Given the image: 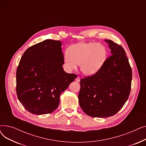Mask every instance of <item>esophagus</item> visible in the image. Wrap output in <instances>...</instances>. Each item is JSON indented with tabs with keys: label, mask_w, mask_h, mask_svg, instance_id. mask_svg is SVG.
I'll list each match as a JSON object with an SVG mask.
<instances>
[{
	"label": "esophagus",
	"mask_w": 146,
	"mask_h": 146,
	"mask_svg": "<svg viewBox=\"0 0 146 146\" xmlns=\"http://www.w3.org/2000/svg\"><path fill=\"white\" fill-rule=\"evenodd\" d=\"M75 80H76V81L77 82H79L80 80V78L79 77H78V78H76V79Z\"/></svg>",
	"instance_id": "esophagus-1"
}]
</instances>
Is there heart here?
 Returning <instances> with one entry per match:
<instances>
[{
    "label": "heart",
    "instance_id": "heart-1",
    "mask_svg": "<svg viewBox=\"0 0 146 146\" xmlns=\"http://www.w3.org/2000/svg\"><path fill=\"white\" fill-rule=\"evenodd\" d=\"M104 46L94 42H79L72 45L64 55V64L69 70H75L78 64L83 74H95L106 59Z\"/></svg>",
    "mask_w": 146,
    "mask_h": 146
}]
</instances>
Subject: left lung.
<instances>
[{
  "mask_svg": "<svg viewBox=\"0 0 146 146\" xmlns=\"http://www.w3.org/2000/svg\"><path fill=\"white\" fill-rule=\"evenodd\" d=\"M105 41L111 56L95 74L80 82L79 105L92 117L114 115L124 106L131 90L132 70L124 48L111 40Z\"/></svg>",
  "mask_w": 146,
  "mask_h": 146,
  "instance_id": "left-lung-1",
  "label": "left lung"
}]
</instances>
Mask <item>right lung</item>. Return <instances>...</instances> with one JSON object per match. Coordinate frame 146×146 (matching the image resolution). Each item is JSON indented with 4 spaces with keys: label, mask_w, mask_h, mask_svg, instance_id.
I'll return each instance as SVG.
<instances>
[{
    "label": "right lung",
    "mask_w": 146,
    "mask_h": 146,
    "mask_svg": "<svg viewBox=\"0 0 146 146\" xmlns=\"http://www.w3.org/2000/svg\"><path fill=\"white\" fill-rule=\"evenodd\" d=\"M61 42L46 40L28 48L17 70V94L23 106L35 115L50 113L59 105L60 95L77 78L63 68Z\"/></svg>",
    "instance_id": "add662e5"
}]
</instances>
